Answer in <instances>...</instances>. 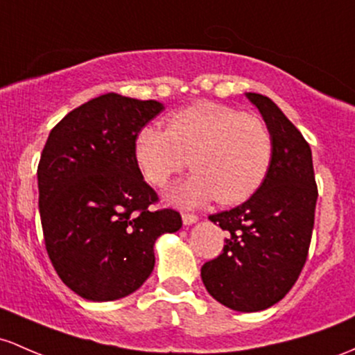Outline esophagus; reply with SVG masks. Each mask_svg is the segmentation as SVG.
I'll list each match as a JSON object with an SVG mask.
<instances>
[{
	"label": "esophagus",
	"instance_id": "esophagus-1",
	"mask_svg": "<svg viewBox=\"0 0 355 355\" xmlns=\"http://www.w3.org/2000/svg\"><path fill=\"white\" fill-rule=\"evenodd\" d=\"M182 220H184L185 225H192L198 220V217L196 214H182Z\"/></svg>",
	"mask_w": 355,
	"mask_h": 355
}]
</instances>
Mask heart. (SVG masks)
Wrapping results in <instances>:
<instances>
[{
	"mask_svg": "<svg viewBox=\"0 0 355 355\" xmlns=\"http://www.w3.org/2000/svg\"><path fill=\"white\" fill-rule=\"evenodd\" d=\"M135 159L151 185L163 187L187 163L193 173L170 190L175 204L220 205L248 200L263 185L272 159V138L254 114L198 101L166 118V130L145 126L135 138Z\"/></svg>",
	"mask_w": 355,
	"mask_h": 355,
	"instance_id": "obj_1",
	"label": "heart"
}]
</instances>
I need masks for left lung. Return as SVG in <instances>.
<instances>
[{"label":"left lung","mask_w":355,"mask_h":355,"mask_svg":"<svg viewBox=\"0 0 355 355\" xmlns=\"http://www.w3.org/2000/svg\"><path fill=\"white\" fill-rule=\"evenodd\" d=\"M272 138V159L263 185L249 200L209 219L227 231L224 249L202 266L205 288L237 311L278 303L303 270L317 205L310 145L266 96L246 92Z\"/></svg>","instance_id":"1"}]
</instances>
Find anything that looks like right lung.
Returning <instances> with one entry per match:
<instances>
[{
	"label": "right lung",
	"instance_id": "right-lung-1",
	"mask_svg": "<svg viewBox=\"0 0 355 355\" xmlns=\"http://www.w3.org/2000/svg\"><path fill=\"white\" fill-rule=\"evenodd\" d=\"M163 111L158 101L114 92L70 111L50 131L38 163V209L57 275L91 302L128 297L155 266V241L177 232L173 209L151 210L158 196L135 159V138Z\"/></svg>",
	"mask_w": 355,
	"mask_h": 355
}]
</instances>
